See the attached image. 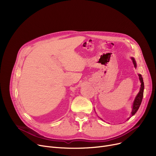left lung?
Masks as SVG:
<instances>
[{"mask_svg": "<svg viewBox=\"0 0 156 156\" xmlns=\"http://www.w3.org/2000/svg\"><path fill=\"white\" fill-rule=\"evenodd\" d=\"M132 59L133 61V63L134 64L135 68H136V61H135V59L133 58V57H132ZM138 76H139V80H140V82H141L140 89V91H139L138 94L136 96L135 99V101L133 102V108H132V115H131V116H133L134 114L136 112V111H138L139 107H140V105L141 102H142V99H143L144 90V81H143V78H142V75H140V74H139ZM129 118H129L128 119H129Z\"/></svg>", "mask_w": 156, "mask_h": 156, "instance_id": "8db88e82", "label": "left lung"}]
</instances>
